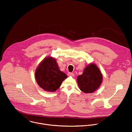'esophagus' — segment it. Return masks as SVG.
I'll list each match as a JSON object with an SVG mask.
<instances>
[{
  "instance_id": "esophagus-1",
  "label": "esophagus",
  "mask_w": 132,
  "mask_h": 132,
  "mask_svg": "<svg viewBox=\"0 0 132 132\" xmlns=\"http://www.w3.org/2000/svg\"><path fill=\"white\" fill-rule=\"evenodd\" d=\"M68 74L69 76H73V77L74 76V74L73 73H71L70 72V73H69Z\"/></svg>"
}]
</instances>
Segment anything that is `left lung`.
Instances as JSON below:
<instances>
[{"mask_svg": "<svg viewBox=\"0 0 132 132\" xmlns=\"http://www.w3.org/2000/svg\"><path fill=\"white\" fill-rule=\"evenodd\" d=\"M102 80L101 71L93 63L87 65L82 74L77 78L79 89L86 93H91L96 91L101 86Z\"/></svg>", "mask_w": 132, "mask_h": 132, "instance_id": "left-lung-1", "label": "left lung"}]
</instances>
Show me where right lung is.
<instances>
[{
	"label": "right lung",
	"instance_id": "obj_1",
	"mask_svg": "<svg viewBox=\"0 0 132 132\" xmlns=\"http://www.w3.org/2000/svg\"><path fill=\"white\" fill-rule=\"evenodd\" d=\"M68 77L59 69L55 59L52 57L45 58L37 67L35 79L38 85L47 92H54Z\"/></svg>",
	"mask_w": 132,
	"mask_h": 132
}]
</instances>
